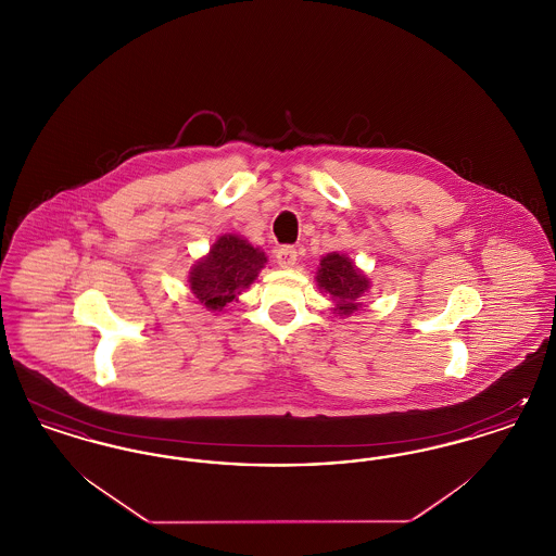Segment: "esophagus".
I'll return each instance as SVG.
<instances>
[{
	"instance_id": "34e87169",
	"label": "esophagus",
	"mask_w": 556,
	"mask_h": 556,
	"mask_svg": "<svg viewBox=\"0 0 556 556\" xmlns=\"http://www.w3.org/2000/svg\"><path fill=\"white\" fill-rule=\"evenodd\" d=\"M275 258H277V265L281 266V268H291V266H295V263H298V252H295L293 245H283V248L277 250Z\"/></svg>"
}]
</instances>
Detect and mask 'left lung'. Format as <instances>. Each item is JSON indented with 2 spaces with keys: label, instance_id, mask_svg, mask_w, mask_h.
I'll return each mask as SVG.
<instances>
[{
  "label": "left lung",
  "instance_id": "1",
  "mask_svg": "<svg viewBox=\"0 0 556 556\" xmlns=\"http://www.w3.org/2000/svg\"><path fill=\"white\" fill-rule=\"evenodd\" d=\"M317 288L333 302L336 317H350L363 308V300L370 290V279L342 252H329L320 258L317 268Z\"/></svg>",
  "mask_w": 556,
  "mask_h": 556
}]
</instances>
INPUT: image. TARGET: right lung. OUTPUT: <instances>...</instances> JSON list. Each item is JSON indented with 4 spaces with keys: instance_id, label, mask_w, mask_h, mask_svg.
<instances>
[{
    "instance_id": "1",
    "label": "right lung",
    "mask_w": 556,
    "mask_h": 556,
    "mask_svg": "<svg viewBox=\"0 0 556 556\" xmlns=\"http://www.w3.org/2000/svg\"><path fill=\"white\" fill-rule=\"evenodd\" d=\"M266 254L238 233H223L211 252L189 268V290L211 313L220 315L265 268Z\"/></svg>"
}]
</instances>
